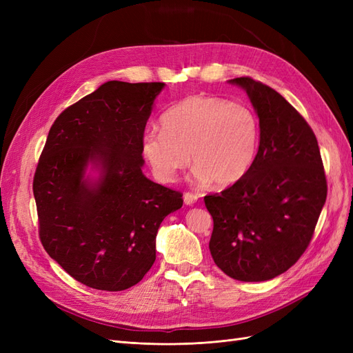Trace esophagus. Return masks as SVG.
Masks as SVG:
<instances>
[{
	"mask_svg": "<svg viewBox=\"0 0 353 353\" xmlns=\"http://www.w3.org/2000/svg\"><path fill=\"white\" fill-rule=\"evenodd\" d=\"M197 196L196 194H193V193H185L184 194V203L187 206H191V205H194V203L197 201Z\"/></svg>",
	"mask_w": 353,
	"mask_h": 353,
	"instance_id": "obj_1",
	"label": "esophagus"
}]
</instances>
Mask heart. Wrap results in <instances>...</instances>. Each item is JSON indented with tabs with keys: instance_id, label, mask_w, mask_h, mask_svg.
<instances>
[{
	"instance_id": "1",
	"label": "heart",
	"mask_w": 353,
	"mask_h": 353,
	"mask_svg": "<svg viewBox=\"0 0 353 353\" xmlns=\"http://www.w3.org/2000/svg\"><path fill=\"white\" fill-rule=\"evenodd\" d=\"M259 143L261 123L249 105L190 95L163 113L162 128L144 132L141 152L160 183H174L191 153L196 183L228 187L249 174Z\"/></svg>"
}]
</instances>
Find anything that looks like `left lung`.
I'll return each instance as SVG.
<instances>
[{
	"label": "left lung",
	"mask_w": 353,
	"mask_h": 353,
	"mask_svg": "<svg viewBox=\"0 0 353 353\" xmlns=\"http://www.w3.org/2000/svg\"><path fill=\"white\" fill-rule=\"evenodd\" d=\"M248 92L259 117V152L249 174L205 197L213 218V261L239 281H266L306 250L327 199V179L311 126L281 94L243 77L228 81Z\"/></svg>",
	"instance_id": "obj_1"
}]
</instances>
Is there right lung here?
Listing matches in <instances>:
<instances>
[{"instance_id": "right-lung-1", "label": "right lung", "mask_w": 353, "mask_h": 353, "mask_svg": "<svg viewBox=\"0 0 353 353\" xmlns=\"http://www.w3.org/2000/svg\"><path fill=\"white\" fill-rule=\"evenodd\" d=\"M163 88L103 83L60 113L39 157L41 243L74 280L97 290L140 283L156 261L160 223L183 206V194L143 174L141 138Z\"/></svg>"}]
</instances>
